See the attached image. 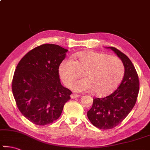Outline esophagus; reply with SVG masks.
I'll use <instances>...</instances> for the list:
<instances>
[{
    "mask_svg": "<svg viewBox=\"0 0 150 150\" xmlns=\"http://www.w3.org/2000/svg\"><path fill=\"white\" fill-rule=\"evenodd\" d=\"M79 97H80V95H77V94H72V95H71V99L79 98Z\"/></svg>",
    "mask_w": 150,
    "mask_h": 150,
    "instance_id": "1",
    "label": "esophagus"
}]
</instances>
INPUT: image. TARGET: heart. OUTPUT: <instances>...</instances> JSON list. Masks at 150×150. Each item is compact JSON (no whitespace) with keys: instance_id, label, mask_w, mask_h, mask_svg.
Instances as JSON below:
<instances>
[{"instance_id":"1","label":"heart","mask_w":150,"mask_h":150,"mask_svg":"<svg viewBox=\"0 0 150 150\" xmlns=\"http://www.w3.org/2000/svg\"><path fill=\"white\" fill-rule=\"evenodd\" d=\"M73 58L74 61L67 59L61 63L59 74L63 83L70 86L82 74L84 79L72 86L76 92L91 90L96 96H105L116 90L124 77L125 66L115 56L84 51L75 53Z\"/></svg>"}]
</instances>
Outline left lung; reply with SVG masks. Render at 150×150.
Wrapping results in <instances>:
<instances>
[{
    "mask_svg": "<svg viewBox=\"0 0 150 150\" xmlns=\"http://www.w3.org/2000/svg\"><path fill=\"white\" fill-rule=\"evenodd\" d=\"M109 48L122 60L125 66L124 77L112 94L93 99L92 108L87 112L92 125L103 130L113 129L125 120L135 105L139 91V80L133 63L118 49L114 47Z\"/></svg>",
    "mask_w": 150,
    "mask_h": 150,
    "instance_id": "left-lung-1",
    "label": "left lung"
}]
</instances>
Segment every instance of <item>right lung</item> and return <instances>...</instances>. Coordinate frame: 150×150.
<instances>
[{"label":"right lung","mask_w":150,"mask_h":150,"mask_svg":"<svg viewBox=\"0 0 150 150\" xmlns=\"http://www.w3.org/2000/svg\"><path fill=\"white\" fill-rule=\"evenodd\" d=\"M68 50L43 44L30 51L17 64L12 91L19 111L34 125L53 122L62 114L71 91L60 82L59 66Z\"/></svg>","instance_id":"1"}]
</instances>
